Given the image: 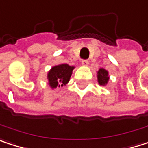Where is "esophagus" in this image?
<instances>
[{
  "instance_id": "34e87169",
  "label": "esophagus",
  "mask_w": 148,
  "mask_h": 148,
  "mask_svg": "<svg viewBox=\"0 0 148 148\" xmlns=\"http://www.w3.org/2000/svg\"><path fill=\"white\" fill-rule=\"evenodd\" d=\"M82 65L83 66H88V60H82Z\"/></svg>"
}]
</instances>
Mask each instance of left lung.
<instances>
[{
  "label": "left lung",
  "instance_id": "obj_1",
  "mask_svg": "<svg viewBox=\"0 0 148 148\" xmlns=\"http://www.w3.org/2000/svg\"><path fill=\"white\" fill-rule=\"evenodd\" d=\"M109 80L108 77V72L105 69H100L98 71V82L101 85H106Z\"/></svg>",
  "mask_w": 148,
  "mask_h": 148
}]
</instances>
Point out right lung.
I'll use <instances>...</instances> for the list:
<instances>
[{
  "label": "right lung",
  "instance_id": "add662e5",
  "mask_svg": "<svg viewBox=\"0 0 148 148\" xmlns=\"http://www.w3.org/2000/svg\"><path fill=\"white\" fill-rule=\"evenodd\" d=\"M74 67L70 66L67 64L53 66L47 74V79L49 85L52 88L57 86H64L69 82Z\"/></svg>",
  "mask_w": 148,
  "mask_h": 148
}]
</instances>
